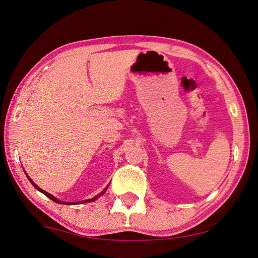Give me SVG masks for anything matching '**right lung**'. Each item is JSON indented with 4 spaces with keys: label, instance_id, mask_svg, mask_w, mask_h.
Wrapping results in <instances>:
<instances>
[{
    "label": "right lung",
    "instance_id": "right-lung-1",
    "mask_svg": "<svg viewBox=\"0 0 258 258\" xmlns=\"http://www.w3.org/2000/svg\"><path fill=\"white\" fill-rule=\"evenodd\" d=\"M28 178L30 179V177L28 176ZM30 182L31 183H32V185L35 187V188L37 189V190H40L41 192H43L44 195H45V196H47L49 199H51L52 201H54V202H57V204H61V205H77V204H80V202H63V201H59L58 199H56V198H54L53 196H52V195H50V194H48L47 191H45V190H43V189H41L40 188V187H38V186H36L32 181H31V179H30ZM106 189H107V187H106V188H104L102 191H101V194L100 195H98V196H96L95 198H92V199H88V200H84V201H81V202H91V201H95V200H97L100 196H101V195H103L105 191H106Z\"/></svg>",
    "mask_w": 258,
    "mask_h": 258
}]
</instances>
